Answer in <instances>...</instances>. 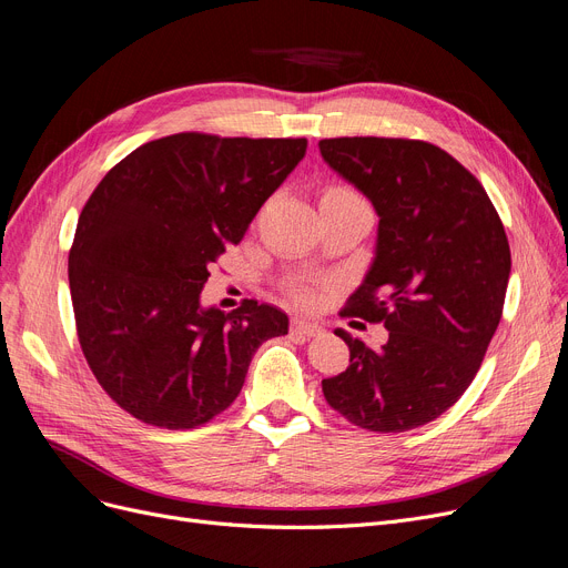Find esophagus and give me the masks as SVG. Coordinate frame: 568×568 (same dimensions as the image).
Returning <instances> with one entry per match:
<instances>
[{"mask_svg": "<svg viewBox=\"0 0 568 568\" xmlns=\"http://www.w3.org/2000/svg\"><path fill=\"white\" fill-rule=\"evenodd\" d=\"M290 329H292V334L306 336V338H313V336H320V334H323V327H320L317 323H311V320H300V317H294V320H292Z\"/></svg>", "mask_w": 568, "mask_h": 568, "instance_id": "34e87169", "label": "esophagus"}]
</instances>
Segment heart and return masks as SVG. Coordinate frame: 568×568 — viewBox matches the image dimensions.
<instances>
[{"mask_svg":"<svg viewBox=\"0 0 568 568\" xmlns=\"http://www.w3.org/2000/svg\"><path fill=\"white\" fill-rule=\"evenodd\" d=\"M332 196H343V200H362V194L351 185H329L323 192V200H332ZM287 292H290V300L304 308H313L320 302V290L311 283H292Z\"/></svg>","mask_w":568,"mask_h":568,"instance_id":"heart-1","label":"heart"}]
</instances>
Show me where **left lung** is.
I'll list each match as a JSON object with an SVG mask.
<instances>
[{
    "label": "left lung",
    "mask_w": 568,
    "mask_h": 568,
    "mask_svg": "<svg viewBox=\"0 0 568 568\" xmlns=\"http://www.w3.org/2000/svg\"><path fill=\"white\" fill-rule=\"evenodd\" d=\"M320 153L381 215L374 264L341 317L389 332L374 351L338 329L351 366L323 394L355 427H423L471 385L499 327L510 274L501 217L471 171L429 141L338 136Z\"/></svg>",
    "instance_id": "8db88e82"
}]
</instances>
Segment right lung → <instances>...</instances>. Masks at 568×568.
Returning a JSON list of instances; mask_svg holds the SVG:
<instances>
[{"label": "right lung", "mask_w": 568, "mask_h": 568, "mask_svg": "<svg viewBox=\"0 0 568 568\" xmlns=\"http://www.w3.org/2000/svg\"><path fill=\"white\" fill-rule=\"evenodd\" d=\"M306 145L171 134L139 145L90 194L69 251L77 334L97 383L136 420L211 423L239 397L260 345L287 334L276 306L204 311L200 292Z\"/></svg>", "instance_id": "1"}]
</instances>
